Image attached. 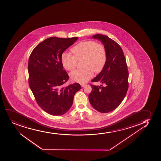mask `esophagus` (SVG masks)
I'll return each mask as SVG.
<instances>
[{
    "mask_svg": "<svg viewBox=\"0 0 161 161\" xmlns=\"http://www.w3.org/2000/svg\"><path fill=\"white\" fill-rule=\"evenodd\" d=\"M86 84H85V83H81V86L82 87H85V86H86Z\"/></svg>",
    "mask_w": 161,
    "mask_h": 161,
    "instance_id": "34e87169",
    "label": "esophagus"
}]
</instances>
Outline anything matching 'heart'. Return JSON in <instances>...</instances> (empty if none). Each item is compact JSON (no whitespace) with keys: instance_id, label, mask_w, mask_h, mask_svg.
Returning a JSON list of instances; mask_svg holds the SVG:
<instances>
[{"instance_id":"obj_1","label":"heart","mask_w":161,"mask_h":161,"mask_svg":"<svg viewBox=\"0 0 161 161\" xmlns=\"http://www.w3.org/2000/svg\"><path fill=\"white\" fill-rule=\"evenodd\" d=\"M74 56L68 53H63L61 56V62L63 67L68 70H72L76 67L77 60H82L84 68L76 69L70 74L72 81L79 83L87 82L94 75V71H101L107 61L105 48L102 44L88 41L80 42L71 49Z\"/></svg>"}]
</instances>
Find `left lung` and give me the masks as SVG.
<instances>
[{
  "mask_svg": "<svg viewBox=\"0 0 161 161\" xmlns=\"http://www.w3.org/2000/svg\"><path fill=\"white\" fill-rule=\"evenodd\" d=\"M102 43L107 51V59L101 72L92 80L103 86L91 85L89 95L91 105L101 113L114 110L123 101L128 88V72L126 59L120 45L108 36L96 34L92 36Z\"/></svg>",
  "mask_w": 161,
  "mask_h": 161,
  "instance_id": "8db88e82",
  "label": "left lung"
}]
</instances>
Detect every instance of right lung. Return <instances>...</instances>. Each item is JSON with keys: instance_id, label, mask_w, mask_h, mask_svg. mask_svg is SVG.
<instances>
[{"instance_id": "obj_1", "label": "right lung", "mask_w": 161, "mask_h": 161, "mask_svg": "<svg viewBox=\"0 0 161 161\" xmlns=\"http://www.w3.org/2000/svg\"><path fill=\"white\" fill-rule=\"evenodd\" d=\"M78 39L50 37L38 44L29 57V87L38 105L51 115L66 114L81 88L78 83L64 86L69 76L61 62L62 53Z\"/></svg>"}]
</instances>
